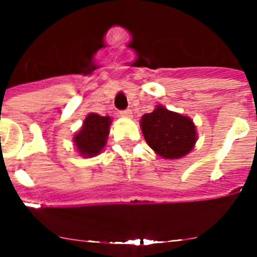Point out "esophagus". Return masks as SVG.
I'll use <instances>...</instances> for the list:
<instances>
[{"instance_id": "1", "label": "esophagus", "mask_w": 257, "mask_h": 257, "mask_svg": "<svg viewBox=\"0 0 257 257\" xmlns=\"http://www.w3.org/2000/svg\"><path fill=\"white\" fill-rule=\"evenodd\" d=\"M119 114H121V117H123V118L133 117V112H131L130 109H124V110H121V112H119Z\"/></svg>"}]
</instances>
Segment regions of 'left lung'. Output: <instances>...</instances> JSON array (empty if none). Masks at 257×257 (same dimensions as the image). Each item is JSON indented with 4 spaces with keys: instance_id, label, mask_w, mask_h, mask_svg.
I'll return each mask as SVG.
<instances>
[{
    "instance_id": "obj_1",
    "label": "left lung",
    "mask_w": 257,
    "mask_h": 257,
    "mask_svg": "<svg viewBox=\"0 0 257 257\" xmlns=\"http://www.w3.org/2000/svg\"><path fill=\"white\" fill-rule=\"evenodd\" d=\"M140 126L149 147L167 160L187 156L196 145L197 130L192 119L163 105L143 115Z\"/></svg>"
}]
</instances>
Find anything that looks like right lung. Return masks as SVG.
<instances>
[{
	"label": "right lung",
	"instance_id": "right-lung-1",
	"mask_svg": "<svg viewBox=\"0 0 257 257\" xmlns=\"http://www.w3.org/2000/svg\"><path fill=\"white\" fill-rule=\"evenodd\" d=\"M110 117H103L96 113H90L83 121L81 130L74 135L73 142L79 156L95 157L103 151L109 135Z\"/></svg>",
	"mask_w": 257,
	"mask_h": 257
}]
</instances>
